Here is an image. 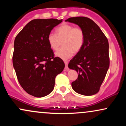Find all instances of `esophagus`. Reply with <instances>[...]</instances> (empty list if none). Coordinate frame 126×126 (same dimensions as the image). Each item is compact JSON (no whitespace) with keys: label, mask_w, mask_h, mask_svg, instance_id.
I'll return each instance as SVG.
<instances>
[{"label":"esophagus","mask_w":126,"mask_h":126,"mask_svg":"<svg viewBox=\"0 0 126 126\" xmlns=\"http://www.w3.org/2000/svg\"><path fill=\"white\" fill-rule=\"evenodd\" d=\"M64 64H65L64 69H65V70H68V62L67 61H65Z\"/></svg>","instance_id":"obj_1"}]
</instances>
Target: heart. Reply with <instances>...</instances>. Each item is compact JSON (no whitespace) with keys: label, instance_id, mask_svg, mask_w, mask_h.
<instances>
[{"label":"heart","instance_id":"b5f03b06","mask_svg":"<svg viewBox=\"0 0 126 126\" xmlns=\"http://www.w3.org/2000/svg\"><path fill=\"white\" fill-rule=\"evenodd\" d=\"M85 32L80 27L63 24L56 29V34L50 32L47 36V41L50 48L57 50L61 46L63 48L56 52V57L67 60L81 50L85 43Z\"/></svg>","mask_w":126,"mask_h":126}]
</instances>
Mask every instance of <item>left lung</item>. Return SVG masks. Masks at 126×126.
<instances>
[{
	"label": "left lung",
	"mask_w": 126,
	"mask_h": 126,
	"mask_svg": "<svg viewBox=\"0 0 126 126\" xmlns=\"http://www.w3.org/2000/svg\"><path fill=\"white\" fill-rule=\"evenodd\" d=\"M66 22L83 29L85 43L83 47L70 60L68 67L79 73L72 87L79 94L94 95L100 89L110 66L109 44L107 37L97 24L86 17L69 18Z\"/></svg>",
	"instance_id": "8db88e82"
}]
</instances>
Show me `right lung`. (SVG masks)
I'll return each instance as SVG.
<instances>
[{
	"mask_svg": "<svg viewBox=\"0 0 126 126\" xmlns=\"http://www.w3.org/2000/svg\"><path fill=\"white\" fill-rule=\"evenodd\" d=\"M62 22L57 19L32 20L16 35L14 41L13 66L19 83L27 93L43 97L53 91L55 78L64 63L54 57L47 36Z\"/></svg>",
	"mask_w": 126,
	"mask_h": 126,
	"instance_id": "obj_1",
	"label": "right lung"
}]
</instances>
